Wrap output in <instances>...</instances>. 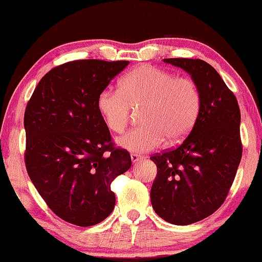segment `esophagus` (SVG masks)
<instances>
[{"label":"esophagus","mask_w":262,"mask_h":262,"mask_svg":"<svg viewBox=\"0 0 262 262\" xmlns=\"http://www.w3.org/2000/svg\"><path fill=\"white\" fill-rule=\"evenodd\" d=\"M130 158H132V162L135 163V162L141 161V159H143V156H141V155H139V154H132Z\"/></svg>","instance_id":"esophagus-1"}]
</instances>
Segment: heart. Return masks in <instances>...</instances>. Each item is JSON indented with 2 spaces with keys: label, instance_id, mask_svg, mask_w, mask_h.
I'll return each mask as SVG.
<instances>
[{
  "label": "heart",
  "instance_id": "obj_1",
  "mask_svg": "<svg viewBox=\"0 0 262 262\" xmlns=\"http://www.w3.org/2000/svg\"><path fill=\"white\" fill-rule=\"evenodd\" d=\"M201 103L194 79L143 64L121 78L119 90H101L97 108L106 127L119 134L129 123L133 108L141 107L142 125L120 137L118 144L130 151L145 152L161 147L166 139H185L198 120Z\"/></svg>",
  "mask_w": 262,
  "mask_h": 262
}]
</instances>
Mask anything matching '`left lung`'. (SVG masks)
<instances>
[{"label": "left lung", "instance_id": "1", "mask_svg": "<svg viewBox=\"0 0 262 262\" xmlns=\"http://www.w3.org/2000/svg\"><path fill=\"white\" fill-rule=\"evenodd\" d=\"M187 72L201 92V110L192 130L173 149L152 155L156 164L150 200L168 223L187 225L223 205L242 159L241 110L233 92L200 59H164Z\"/></svg>", "mask_w": 262, "mask_h": 262}]
</instances>
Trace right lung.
Segmentation results:
<instances>
[{
	"mask_svg": "<svg viewBox=\"0 0 262 262\" xmlns=\"http://www.w3.org/2000/svg\"><path fill=\"white\" fill-rule=\"evenodd\" d=\"M128 63L66 62L40 79L26 105V171L50 209L78 227L98 224L112 212L111 184L132 165L97 108L100 91Z\"/></svg>",
	"mask_w": 262,
	"mask_h": 262,
	"instance_id": "obj_1",
	"label": "right lung"
}]
</instances>
